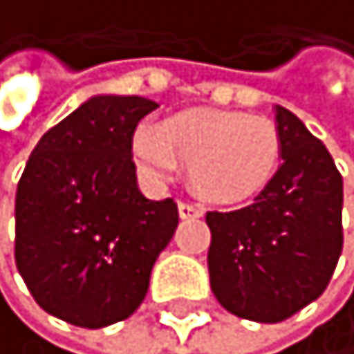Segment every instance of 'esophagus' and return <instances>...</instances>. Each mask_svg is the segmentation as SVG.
<instances>
[{
	"label": "esophagus",
	"instance_id": "34e87169",
	"mask_svg": "<svg viewBox=\"0 0 354 354\" xmlns=\"http://www.w3.org/2000/svg\"><path fill=\"white\" fill-rule=\"evenodd\" d=\"M179 216L182 218H200L202 216V209L193 202H179Z\"/></svg>",
	"mask_w": 354,
	"mask_h": 354
}]
</instances>
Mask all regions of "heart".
<instances>
[{"label": "heart", "mask_w": 354, "mask_h": 354, "mask_svg": "<svg viewBox=\"0 0 354 354\" xmlns=\"http://www.w3.org/2000/svg\"><path fill=\"white\" fill-rule=\"evenodd\" d=\"M133 159L156 182L177 161L191 170L195 191L218 205H239L266 188L282 161V138L266 118L236 111L188 109L159 127L133 133Z\"/></svg>", "instance_id": "obj_1"}]
</instances>
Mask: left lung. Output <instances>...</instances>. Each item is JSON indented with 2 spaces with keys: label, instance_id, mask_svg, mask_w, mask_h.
<instances>
[{
  "label": "left lung",
  "instance_id": "left-lung-1",
  "mask_svg": "<svg viewBox=\"0 0 354 354\" xmlns=\"http://www.w3.org/2000/svg\"><path fill=\"white\" fill-rule=\"evenodd\" d=\"M282 166L252 205L209 211V279L216 300L239 318L279 323L330 284L344 227V179L300 118L275 106Z\"/></svg>",
  "mask_w": 354,
  "mask_h": 354
}]
</instances>
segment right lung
I'll use <instances>...</instances> for the list:
<instances>
[{
	"mask_svg": "<svg viewBox=\"0 0 354 354\" xmlns=\"http://www.w3.org/2000/svg\"><path fill=\"white\" fill-rule=\"evenodd\" d=\"M156 102L95 95L52 127L15 193V263L47 314L106 328L143 302L149 272L177 230L172 198L138 191L131 140Z\"/></svg>",
	"mask_w": 354,
	"mask_h": 354,
	"instance_id": "right-lung-1",
	"label": "right lung"
}]
</instances>
